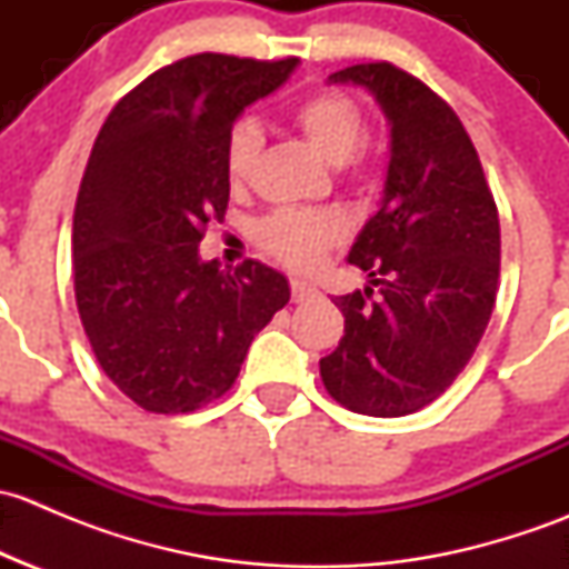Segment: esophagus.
Masks as SVG:
<instances>
[{"instance_id":"34e87169","label":"esophagus","mask_w":569,"mask_h":569,"mask_svg":"<svg viewBox=\"0 0 569 569\" xmlns=\"http://www.w3.org/2000/svg\"><path fill=\"white\" fill-rule=\"evenodd\" d=\"M319 295L317 286L306 283V280H291V297H295V302H306V300H313V297Z\"/></svg>"}]
</instances>
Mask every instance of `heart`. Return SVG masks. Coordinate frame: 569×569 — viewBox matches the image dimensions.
<instances>
[{"instance_id":"b5f03b06","label":"heart","mask_w":569,"mask_h":569,"mask_svg":"<svg viewBox=\"0 0 569 569\" xmlns=\"http://www.w3.org/2000/svg\"><path fill=\"white\" fill-rule=\"evenodd\" d=\"M291 123L306 137L308 146L330 164L349 162L363 140V114L341 93H321L302 101L291 112ZM258 151H261V129L252 120L233 126L226 148V176L231 187L248 183ZM343 231L347 226L336 211L280 209L261 220L258 242L291 269L306 272V269L319 267L321 258L343 237Z\"/></svg>"}]
</instances>
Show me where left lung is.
Returning <instances> with one entry per match:
<instances>
[{"label":"left lung","mask_w":569,"mask_h":569,"mask_svg":"<svg viewBox=\"0 0 569 569\" xmlns=\"http://www.w3.org/2000/svg\"><path fill=\"white\" fill-rule=\"evenodd\" d=\"M327 84L375 96L391 126V159L380 209L347 256L369 283L336 297L343 338L319 360L321 382L355 412L410 416L457 380L496 308V200L455 109L416 77L366 62Z\"/></svg>","instance_id":"obj_1"}]
</instances>
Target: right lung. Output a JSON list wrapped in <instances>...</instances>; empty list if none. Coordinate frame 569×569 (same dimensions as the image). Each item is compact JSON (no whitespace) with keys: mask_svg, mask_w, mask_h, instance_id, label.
<instances>
[{"mask_svg":"<svg viewBox=\"0 0 569 569\" xmlns=\"http://www.w3.org/2000/svg\"><path fill=\"white\" fill-rule=\"evenodd\" d=\"M295 68V57H183L123 96L96 137L73 209V289L96 360L142 410L220 399L289 302L278 269L222 272L198 248L209 217L226 214L233 123Z\"/></svg>","mask_w":569,"mask_h":569,"instance_id":"1","label":"right lung"}]
</instances>
